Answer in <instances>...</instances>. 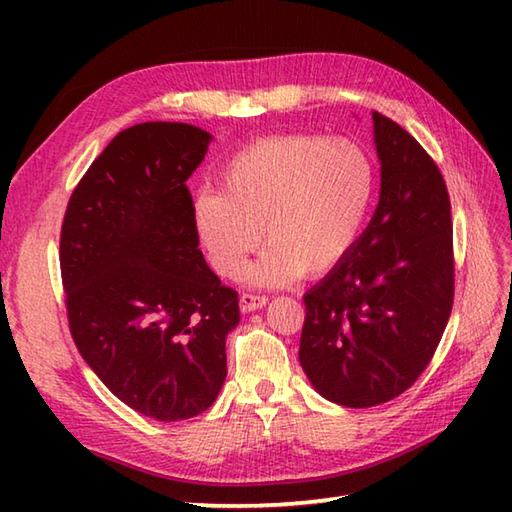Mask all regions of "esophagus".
<instances>
[{
	"label": "esophagus",
	"instance_id": "34e87169",
	"mask_svg": "<svg viewBox=\"0 0 512 512\" xmlns=\"http://www.w3.org/2000/svg\"><path fill=\"white\" fill-rule=\"evenodd\" d=\"M266 303H268V297H264V295H250V292H244V295L239 297V308H242V312L259 310V308H264Z\"/></svg>",
	"mask_w": 512,
	"mask_h": 512
}]
</instances>
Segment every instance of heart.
<instances>
[{
	"instance_id": "b5f03b06",
	"label": "heart",
	"mask_w": 512,
	"mask_h": 512,
	"mask_svg": "<svg viewBox=\"0 0 512 512\" xmlns=\"http://www.w3.org/2000/svg\"><path fill=\"white\" fill-rule=\"evenodd\" d=\"M220 178L222 191H204L193 204L195 231L213 268L228 279L239 277L266 235L268 248L246 273L259 286L339 266L376 193L367 149L319 134L257 138L224 162Z\"/></svg>"
}]
</instances>
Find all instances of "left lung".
Returning <instances> with one entry per match:
<instances>
[{"mask_svg":"<svg viewBox=\"0 0 512 512\" xmlns=\"http://www.w3.org/2000/svg\"><path fill=\"white\" fill-rule=\"evenodd\" d=\"M380 200L354 248L303 297L299 361L336 405L365 409L427 369L453 308L447 184L422 145L374 112Z\"/></svg>","mask_w":512,"mask_h":512,"instance_id":"1","label":"left lung"}]
</instances>
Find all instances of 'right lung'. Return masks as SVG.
Wrapping results in <instances>:
<instances>
[{
  "mask_svg": "<svg viewBox=\"0 0 512 512\" xmlns=\"http://www.w3.org/2000/svg\"><path fill=\"white\" fill-rule=\"evenodd\" d=\"M209 143L187 123L123 129L76 184L61 226L76 347L118 400L160 422L213 405L239 323L237 292L198 248L187 189Z\"/></svg>",
  "mask_w": 512,
  "mask_h": 512,
  "instance_id": "add662e5",
  "label": "right lung"
}]
</instances>
